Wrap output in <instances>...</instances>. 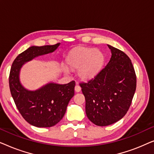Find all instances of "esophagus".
I'll use <instances>...</instances> for the list:
<instances>
[{
    "mask_svg": "<svg viewBox=\"0 0 154 154\" xmlns=\"http://www.w3.org/2000/svg\"><path fill=\"white\" fill-rule=\"evenodd\" d=\"M81 88L80 87V86L78 85V84H76V85H75V92H79L80 91H81Z\"/></svg>",
    "mask_w": 154,
    "mask_h": 154,
    "instance_id": "esophagus-1",
    "label": "esophagus"
}]
</instances>
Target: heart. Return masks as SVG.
<instances>
[{"mask_svg":"<svg viewBox=\"0 0 154 154\" xmlns=\"http://www.w3.org/2000/svg\"><path fill=\"white\" fill-rule=\"evenodd\" d=\"M69 66L79 69V75L83 79H91L100 70L104 62V54L100 50L80 47L73 50L66 59ZM66 73L68 69H64Z\"/></svg>","mask_w":154,"mask_h":154,"instance_id":"1","label":"heart"}]
</instances>
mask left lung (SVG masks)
Returning <instances> with one entry per match:
<instances>
[{"instance_id":"1","label":"left lung","mask_w":154,"mask_h":154,"mask_svg":"<svg viewBox=\"0 0 154 154\" xmlns=\"http://www.w3.org/2000/svg\"><path fill=\"white\" fill-rule=\"evenodd\" d=\"M110 60L92 80L80 84L85 98V113L92 123L107 126L126 114L136 90V75L130 59L110 45Z\"/></svg>"}]
</instances>
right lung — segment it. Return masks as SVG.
Here are the masks:
<instances>
[{
	"instance_id": "1",
	"label": "right lung",
	"mask_w": 154,
	"mask_h": 154,
	"mask_svg": "<svg viewBox=\"0 0 154 154\" xmlns=\"http://www.w3.org/2000/svg\"><path fill=\"white\" fill-rule=\"evenodd\" d=\"M60 45L29 47L17 57L10 69L9 85L14 102L22 117L35 127L50 128L62 119L74 95L75 84L73 81L66 84L49 82L38 89L30 90L21 83V69L35 57L54 52Z\"/></svg>"
}]
</instances>
